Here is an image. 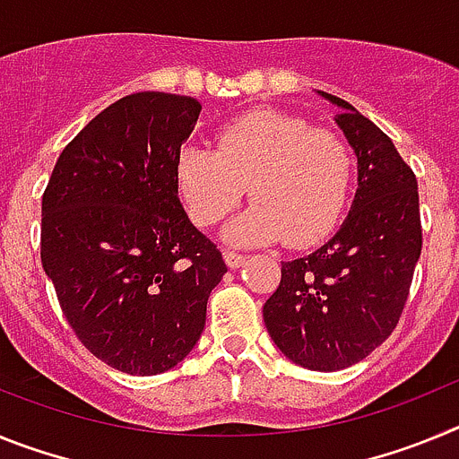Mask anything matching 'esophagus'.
<instances>
[{
    "mask_svg": "<svg viewBox=\"0 0 459 459\" xmlns=\"http://www.w3.org/2000/svg\"><path fill=\"white\" fill-rule=\"evenodd\" d=\"M222 257H225V264L230 266V269H238V266H243L246 264V255H241V253H237V250H225V253H222Z\"/></svg>",
    "mask_w": 459,
    "mask_h": 459,
    "instance_id": "34e87169",
    "label": "esophagus"
}]
</instances>
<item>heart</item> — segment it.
<instances>
[{
  "label": "heart",
  "mask_w": 459,
  "mask_h": 459,
  "mask_svg": "<svg viewBox=\"0 0 459 459\" xmlns=\"http://www.w3.org/2000/svg\"><path fill=\"white\" fill-rule=\"evenodd\" d=\"M354 169V152L338 133L255 109L218 128L216 149L181 147L174 186L200 227L221 222L248 188L253 206L227 227V241L248 246L287 237L291 246H310L338 225Z\"/></svg>",
  "instance_id": "1"
}]
</instances>
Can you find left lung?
Returning <instances> with one entry per match:
<instances>
[{"mask_svg":"<svg viewBox=\"0 0 459 459\" xmlns=\"http://www.w3.org/2000/svg\"><path fill=\"white\" fill-rule=\"evenodd\" d=\"M335 124L359 160L354 204L338 232L282 262L264 324L278 350L307 370L350 368L379 347L403 315L420 257L419 184L386 133L331 93Z\"/></svg>","mask_w":459,"mask_h":459,"instance_id":"1","label":"left lung"}]
</instances>
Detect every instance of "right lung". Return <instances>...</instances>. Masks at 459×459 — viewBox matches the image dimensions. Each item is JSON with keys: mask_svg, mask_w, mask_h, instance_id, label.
<instances>
[{"mask_svg": "<svg viewBox=\"0 0 459 459\" xmlns=\"http://www.w3.org/2000/svg\"><path fill=\"white\" fill-rule=\"evenodd\" d=\"M202 105L140 91L93 117L56 160L40 206V262L80 342L126 375L190 354L221 250L190 222L174 160Z\"/></svg>", "mask_w": 459, "mask_h": 459, "instance_id": "obj_1", "label": "right lung"}]
</instances>
